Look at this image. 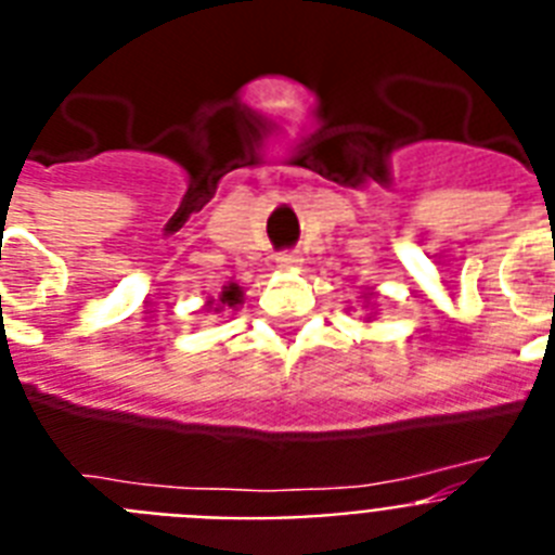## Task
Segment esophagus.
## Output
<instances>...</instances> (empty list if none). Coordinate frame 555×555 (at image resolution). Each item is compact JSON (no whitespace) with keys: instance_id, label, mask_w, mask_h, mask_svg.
<instances>
[{"instance_id":"34e87169","label":"esophagus","mask_w":555,"mask_h":555,"mask_svg":"<svg viewBox=\"0 0 555 555\" xmlns=\"http://www.w3.org/2000/svg\"><path fill=\"white\" fill-rule=\"evenodd\" d=\"M279 268H299L301 264V256L296 254V250H282V254L276 256Z\"/></svg>"}]
</instances>
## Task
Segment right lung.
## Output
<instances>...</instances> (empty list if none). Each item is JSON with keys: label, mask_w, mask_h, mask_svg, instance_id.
Returning <instances> with one entry per match:
<instances>
[{"label": "right lung", "mask_w": 555, "mask_h": 555, "mask_svg": "<svg viewBox=\"0 0 555 555\" xmlns=\"http://www.w3.org/2000/svg\"><path fill=\"white\" fill-rule=\"evenodd\" d=\"M242 301V291L236 285H228L225 291H222V296H220V305H225V307H236ZM217 310H220V307H217Z\"/></svg>", "instance_id": "add662e5"}]
</instances>
